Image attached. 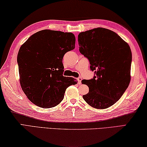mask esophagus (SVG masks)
Masks as SVG:
<instances>
[{
	"label": "esophagus",
	"mask_w": 147,
	"mask_h": 147,
	"mask_svg": "<svg viewBox=\"0 0 147 147\" xmlns=\"http://www.w3.org/2000/svg\"><path fill=\"white\" fill-rule=\"evenodd\" d=\"M78 84H81V81H82V78H81V77H79V78H78Z\"/></svg>",
	"instance_id": "34e87169"
}]
</instances>
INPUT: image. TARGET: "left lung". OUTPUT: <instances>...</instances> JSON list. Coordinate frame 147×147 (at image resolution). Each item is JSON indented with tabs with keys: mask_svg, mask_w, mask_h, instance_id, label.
<instances>
[{
	"mask_svg": "<svg viewBox=\"0 0 147 147\" xmlns=\"http://www.w3.org/2000/svg\"><path fill=\"white\" fill-rule=\"evenodd\" d=\"M79 51L88 59L94 78L81 83L89 87L84 101L97 109L115 103L129 85L132 51L129 45L112 31L97 28L78 35Z\"/></svg>",
	"mask_w": 147,
	"mask_h": 147,
	"instance_id": "1",
	"label": "left lung"
}]
</instances>
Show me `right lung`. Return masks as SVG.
Returning <instances> with one entry per match:
<instances>
[{
	"instance_id": "add662e5",
	"label": "right lung",
	"mask_w": 147,
	"mask_h": 147,
	"mask_svg": "<svg viewBox=\"0 0 147 147\" xmlns=\"http://www.w3.org/2000/svg\"><path fill=\"white\" fill-rule=\"evenodd\" d=\"M72 33L44 30L34 33L20 48L17 55L20 83L30 101L52 108L63 101L67 87L78 83L63 76V57L75 48Z\"/></svg>"
}]
</instances>
